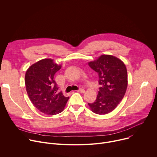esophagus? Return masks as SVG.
I'll return each instance as SVG.
<instances>
[{
  "instance_id": "34e87169",
  "label": "esophagus",
  "mask_w": 157,
  "mask_h": 157,
  "mask_svg": "<svg viewBox=\"0 0 157 157\" xmlns=\"http://www.w3.org/2000/svg\"><path fill=\"white\" fill-rule=\"evenodd\" d=\"M77 92H80V93H84V92H85V90H84L83 89H79L77 90Z\"/></svg>"
}]
</instances>
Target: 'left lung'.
<instances>
[{
    "instance_id": "1",
    "label": "left lung",
    "mask_w": 157,
    "mask_h": 157,
    "mask_svg": "<svg viewBox=\"0 0 157 157\" xmlns=\"http://www.w3.org/2000/svg\"><path fill=\"white\" fill-rule=\"evenodd\" d=\"M89 65L98 74V94L94 103H89L93 112L99 115L113 111L124 98L128 85L127 68L119 59L103 55L89 63Z\"/></svg>"
}]
</instances>
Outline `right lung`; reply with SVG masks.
Wrapping results in <instances>:
<instances>
[{
	"mask_svg": "<svg viewBox=\"0 0 157 157\" xmlns=\"http://www.w3.org/2000/svg\"><path fill=\"white\" fill-rule=\"evenodd\" d=\"M61 65L53 60L42 59L31 65L27 71L25 84L28 96L40 112L47 115L61 113L69 98L62 92L54 80V75Z\"/></svg>",
	"mask_w": 157,
	"mask_h": 157,
	"instance_id": "obj_1",
	"label": "right lung"
}]
</instances>
